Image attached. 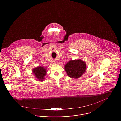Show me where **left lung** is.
<instances>
[{
    "label": "left lung",
    "instance_id": "left-lung-1",
    "mask_svg": "<svg viewBox=\"0 0 121 121\" xmlns=\"http://www.w3.org/2000/svg\"><path fill=\"white\" fill-rule=\"evenodd\" d=\"M65 70L68 75L73 78H78L81 77L86 69V63L81 60H70L64 66Z\"/></svg>",
    "mask_w": 121,
    "mask_h": 121
}]
</instances>
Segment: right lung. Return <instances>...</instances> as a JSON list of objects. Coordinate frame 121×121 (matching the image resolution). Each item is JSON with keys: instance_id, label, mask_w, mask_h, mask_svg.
Listing matches in <instances>:
<instances>
[{"instance_id": "right-lung-1", "label": "right lung", "mask_w": 121, "mask_h": 121, "mask_svg": "<svg viewBox=\"0 0 121 121\" xmlns=\"http://www.w3.org/2000/svg\"><path fill=\"white\" fill-rule=\"evenodd\" d=\"M33 72L37 79L41 81L43 80L44 76L46 74V69L42 67H38L35 68L33 70Z\"/></svg>"}]
</instances>
